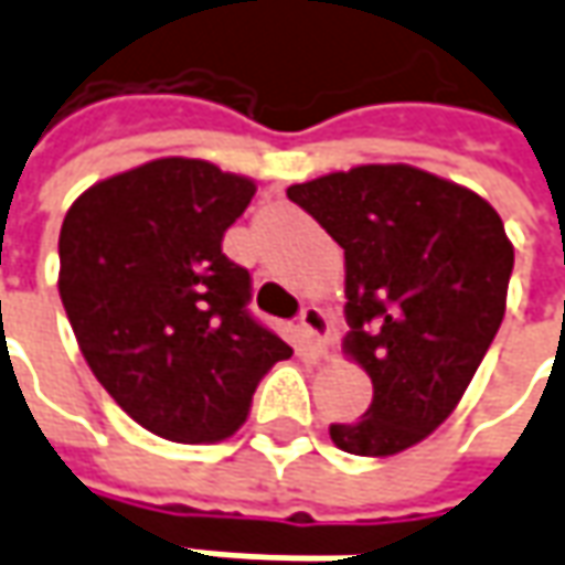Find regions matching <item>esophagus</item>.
Here are the masks:
<instances>
[{"mask_svg": "<svg viewBox=\"0 0 565 565\" xmlns=\"http://www.w3.org/2000/svg\"><path fill=\"white\" fill-rule=\"evenodd\" d=\"M300 331L312 350L319 353H331V341H328V316L319 306H302L300 309Z\"/></svg>", "mask_w": 565, "mask_h": 565, "instance_id": "1", "label": "esophagus"}]
</instances>
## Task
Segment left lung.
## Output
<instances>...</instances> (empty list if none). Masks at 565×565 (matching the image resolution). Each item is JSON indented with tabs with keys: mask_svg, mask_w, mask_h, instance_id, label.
Segmentation results:
<instances>
[{
	"mask_svg": "<svg viewBox=\"0 0 565 565\" xmlns=\"http://www.w3.org/2000/svg\"><path fill=\"white\" fill-rule=\"evenodd\" d=\"M347 263V353L372 403L334 422L356 457H391L431 435L469 387L507 309L513 246L491 205L409 166H360L287 186Z\"/></svg>",
	"mask_w": 565,
	"mask_h": 565,
	"instance_id": "obj_1",
	"label": "left lung"
}]
</instances>
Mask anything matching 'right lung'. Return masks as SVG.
Returning a JSON list of instances; mask_svg holds the SVG:
<instances>
[{"mask_svg":"<svg viewBox=\"0 0 565 565\" xmlns=\"http://www.w3.org/2000/svg\"><path fill=\"white\" fill-rule=\"evenodd\" d=\"M256 184L156 159L89 186L58 234V294L96 381L147 431L209 444L244 425L294 350L249 312L253 278L222 253Z\"/></svg>","mask_w":565,"mask_h":565,"instance_id":"1","label":"right lung"}]
</instances>
